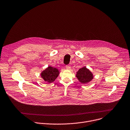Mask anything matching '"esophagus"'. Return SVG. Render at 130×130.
<instances>
[{
	"label": "esophagus",
	"mask_w": 130,
	"mask_h": 130,
	"mask_svg": "<svg viewBox=\"0 0 130 130\" xmlns=\"http://www.w3.org/2000/svg\"><path fill=\"white\" fill-rule=\"evenodd\" d=\"M66 69H69L70 68V66L69 65H66Z\"/></svg>",
	"instance_id": "esophagus-1"
}]
</instances>
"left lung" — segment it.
Returning a JSON list of instances; mask_svg holds the SVG:
<instances>
[{
    "label": "left lung",
    "mask_w": 130,
    "mask_h": 130,
    "mask_svg": "<svg viewBox=\"0 0 130 130\" xmlns=\"http://www.w3.org/2000/svg\"><path fill=\"white\" fill-rule=\"evenodd\" d=\"M76 77L82 84H87L93 78V74L86 67L80 68L77 72Z\"/></svg>",
    "instance_id": "obj_1"
}]
</instances>
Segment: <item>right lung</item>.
<instances>
[{
    "label": "right lung",
    "instance_id": "add662e5",
    "mask_svg": "<svg viewBox=\"0 0 130 130\" xmlns=\"http://www.w3.org/2000/svg\"><path fill=\"white\" fill-rule=\"evenodd\" d=\"M59 75V71L57 69L49 66L41 73V77L46 82L49 83L53 82Z\"/></svg>",
    "mask_w": 130,
    "mask_h": 130
}]
</instances>
